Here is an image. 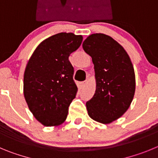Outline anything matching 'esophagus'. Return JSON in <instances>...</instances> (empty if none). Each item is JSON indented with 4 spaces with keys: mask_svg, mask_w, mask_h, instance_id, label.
Instances as JSON below:
<instances>
[{
    "mask_svg": "<svg viewBox=\"0 0 158 158\" xmlns=\"http://www.w3.org/2000/svg\"><path fill=\"white\" fill-rule=\"evenodd\" d=\"M86 83V81H82V82H79V85H80L81 87H84Z\"/></svg>",
    "mask_w": 158,
    "mask_h": 158,
    "instance_id": "obj_1",
    "label": "esophagus"
}]
</instances>
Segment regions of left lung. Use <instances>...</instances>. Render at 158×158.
Returning <instances> with one entry per match:
<instances>
[{"instance_id":"obj_1","label":"left lung","mask_w":158,"mask_h":158,"mask_svg":"<svg viewBox=\"0 0 158 158\" xmlns=\"http://www.w3.org/2000/svg\"><path fill=\"white\" fill-rule=\"evenodd\" d=\"M85 52L94 64L95 94L86 102L93 120L109 123L128 109L135 90V76L130 57L113 38L93 34L82 43Z\"/></svg>"}]
</instances>
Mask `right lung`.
<instances>
[{"label": "right lung", "instance_id": "1", "mask_svg": "<svg viewBox=\"0 0 158 158\" xmlns=\"http://www.w3.org/2000/svg\"><path fill=\"white\" fill-rule=\"evenodd\" d=\"M81 35L61 33L38 45L27 64L23 76L24 98L30 110L45 126L66 120L78 88L69 57L80 46Z\"/></svg>", "mask_w": 158, "mask_h": 158}]
</instances>
